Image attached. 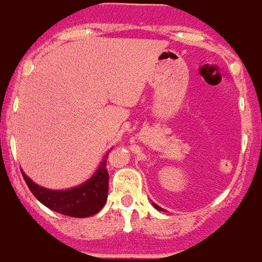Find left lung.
<instances>
[{
	"label": "left lung",
	"instance_id": "1",
	"mask_svg": "<svg viewBox=\"0 0 262 262\" xmlns=\"http://www.w3.org/2000/svg\"><path fill=\"white\" fill-rule=\"evenodd\" d=\"M152 205H153V207L156 208V210H159V211H164V208H161L160 206H157L156 203H152Z\"/></svg>",
	"mask_w": 262,
	"mask_h": 262
}]
</instances>
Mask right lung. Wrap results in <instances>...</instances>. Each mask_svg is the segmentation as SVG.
<instances>
[{"label": "right lung", "mask_w": 262, "mask_h": 262, "mask_svg": "<svg viewBox=\"0 0 262 262\" xmlns=\"http://www.w3.org/2000/svg\"><path fill=\"white\" fill-rule=\"evenodd\" d=\"M109 152L102 159L101 164L90 179L79 186L69 190H50L32 182L21 171L27 186L40 203L63 215L74 218H86L95 215L105 206L109 190V173L106 168V159Z\"/></svg>", "instance_id": "add662e5"}]
</instances>
